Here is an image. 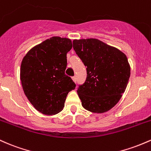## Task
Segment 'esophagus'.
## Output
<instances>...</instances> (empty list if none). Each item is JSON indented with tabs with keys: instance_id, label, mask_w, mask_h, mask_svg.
<instances>
[{
	"instance_id": "34e87169",
	"label": "esophagus",
	"mask_w": 151,
	"mask_h": 151,
	"mask_svg": "<svg viewBox=\"0 0 151 151\" xmlns=\"http://www.w3.org/2000/svg\"><path fill=\"white\" fill-rule=\"evenodd\" d=\"M72 80L75 83H76V78L75 77V76H73V77H72Z\"/></svg>"
}]
</instances>
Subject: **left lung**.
Listing matches in <instances>:
<instances>
[{"mask_svg":"<svg viewBox=\"0 0 151 151\" xmlns=\"http://www.w3.org/2000/svg\"><path fill=\"white\" fill-rule=\"evenodd\" d=\"M73 49L87 70L85 83L77 90L83 107L103 113L118 103L130 76L126 54L96 38L73 41Z\"/></svg>","mask_w":151,"mask_h":151,"instance_id":"left-lung-1","label":"left lung"}]
</instances>
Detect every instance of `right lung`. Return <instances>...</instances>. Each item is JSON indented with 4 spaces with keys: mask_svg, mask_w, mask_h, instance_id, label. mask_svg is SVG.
Segmentation results:
<instances>
[{
    "mask_svg": "<svg viewBox=\"0 0 151 151\" xmlns=\"http://www.w3.org/2000/svg\"><path fill=\"white\" fill-rule=\"evenodd\" d=\"M71 48L70 39L54 36L32 48L23 58L20 74L23 91L43 114L60 112L68 93L75 89V83L65 74Z\"/></svg>",
    "mask_w": 151,
    "mask_h": 151,
    "instance_id": "add662e5",
    "label": "right lung"
}]
</instances>
